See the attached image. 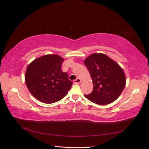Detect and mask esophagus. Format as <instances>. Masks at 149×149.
<instances>
[{
  "label": "esophagus",
  "instance_id": "1",
  "mask_svg": "<svg viewBox=\"0 0 149 149\" xmlns=\"http://www.w3.org/2000/svg\"><path fill=\"white\" fill-rule=\"evenodd\" d=\"M73 82H74V84H79L81 82V79H80L79 78H77L76 79L74 80Z\"/></svg>",
  "mask_w": 149,
  "mask_h": 149
}]
</instances>
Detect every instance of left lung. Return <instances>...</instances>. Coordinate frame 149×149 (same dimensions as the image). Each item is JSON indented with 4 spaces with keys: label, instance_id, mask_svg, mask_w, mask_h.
<instances>
[{
    "label": "left lung",
    "instance_id": "left-lung-1",
    "mask_svg": "<svg viewBox=\"0 0 149 149\" xmlns=\"http://www.w3.org/2000/svg\"><path fill=\"white\" fill-rule=\"evenodd\" d=\"M93 81V90L88 100L99 105L109 104L116 101L126 83L123 69L118 63L104 53H93L84 61Z\"/></svg>",
    "mask_w": 149,
    "mask_h": 149
}]
</instances>
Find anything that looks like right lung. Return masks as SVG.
<instances>
[{
  "label": "right lung",
  "mask_w": 149,
  "mask_h": 149,
  "mask_svg": "<svg viewBox=\"0 0 149 149\" xmlns=\"http://www.w3.org/2000/svg\"><path fill=\"white\" fill-rule=\"evenodd\" d=\"M63 61V58L58 55H45L29 65L25 83L30 93L38 101L51 104L67 95L73 83L61 70Z\"/></svg>",
  "instance_id": "1"
}]
</instances>
